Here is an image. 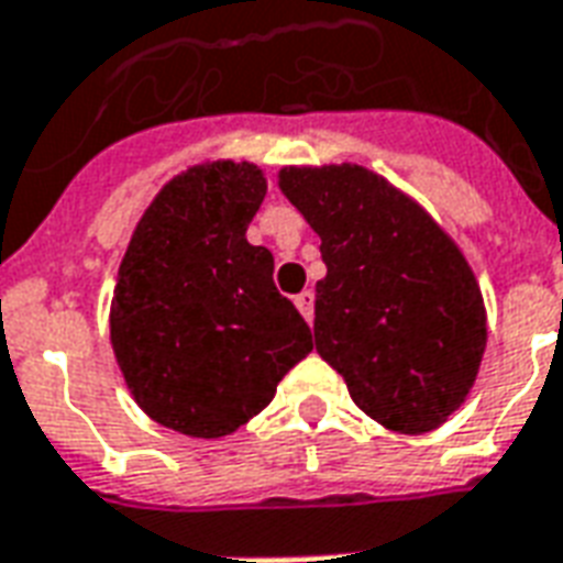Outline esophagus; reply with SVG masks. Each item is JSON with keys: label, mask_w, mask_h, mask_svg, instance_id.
Wrapping results in <instances>:
<instances>
[{"label": "esophagus", "mask_w": 563, "mask_h": 563, "mask_svg": "<svg viewBox=\"0 0 563 563\" xmlns=\"http://www.w3.org/2000/svg\"><path fill=\"white\" fill-rule=\"evenodd\" d=\"M313 292L310 289H303L301 295H295V307L301 310V316L307 319V322H313Z\"/></svg>", "instance_id": "esophagus-1"}]
</instances>
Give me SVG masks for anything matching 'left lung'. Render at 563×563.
<instances>
[{
	"label": "left lung",
	"mask_w": 563,
	"mask_h": 563,
	"mask_svg": "<svg viewBox=\"0 0 563 563\" xmlns=\"http://www.w3.org/2000/svg\"><path fill=\"white\" fill-rule=\"evenodd\" d=\"M277 178L322 239L316 352L382 427L439 430L468 397L486 349L472 265L415 199L364 166H283Z\"/></svg>",
	"instance_id": "8db88e82"
}]
</instances>
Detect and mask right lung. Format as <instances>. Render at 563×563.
I'll return each instance as SVG.
<instances>
[{"mask_svg":"<svg viewBox=\"0 0 563 563\" xmlns=\"http://www.w3.org/2000/svg\"><path fill=\"white\" fill-rule=\"evenodd\" d=\"M268 181L206 161L166 181L119 265L110 343L136 406L166 430L223 439L260 415L313 334L247 241Z\"/></svg>","mask_w":563,"mask_h":563,"instance_id":"1","label":"right lung"}]
</instances>
